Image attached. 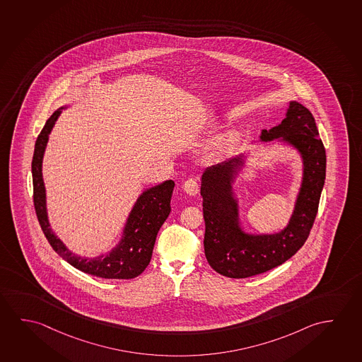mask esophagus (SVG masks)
Returning <instances> with one entry per match:
<instances>
[{"label":"esophagus","instance_id":"1","mask_svg":"<svg viewBox=\"0 0 362 362\" xmlns=\"http://www.w3.org/2000/svg\"><path fill=\"white\" fill-rule=\"evenodd\" d=\"M184 189L187 195L195 196L199 194L200 186H199V182L196 181L195 178H187L184 182Z\"/></svg>","mask_w":362,"mask_h":362}]
</instances>
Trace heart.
Returning a JSON list of instances; mask_svg holds the SVG:
<instances>
[{"label":"heart","instance_id":"1","mask_svg":"<svg viewBox=\"0 0 362 362\" xmlns=\"http://www.w3.org/2000/svg\"><path fill=\"white\" fill-rule=\"evenodd\" d=\"M230 144H231V137L230 136H224V137L218 138L216 144H215V147L218 151H223L226 147H229Z\"/></svg>","mask_w":362,"mask_h":362}]
</instances>
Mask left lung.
I'll use <instances>...</instances> for the list:
<instances>
[{
	"instance_id": "obj_1",
	"label": "left lung",
	"mask_w": 362,
	"mask_h": 362,
	"mask_svg": "<svg viewBox=\"0 0 362 362\" xmlns=\"http://www.w3.org/2000/svg\"><path fill=\"white\" fill-rule=\"evenodd\" d=\"M318 136L313 115L296 100L288 103L286 117L278 126L260 132L259 142L291 147L302 162L291 218L276 233H250L243 226L235 182L250 152H241L202 173L204 247L209 264L218 274L238 279L258 276L287 262L305 243L326 178V151Z\"/></svg>"
}]
</instances>
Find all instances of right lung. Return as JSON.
Masks as SVG:
<instances>
[{
	"label": "right lung",
	"mask_w": 362,
	"mask_h": 362,
	"mask_svg": "<svg viewBox=\"0 0 362 362\" xmlns=\"http://www.w3.org/2000/svg\"><path fill=\"white\" fill-rule=\"evenodd\" d=\"M70 107L71 104H65L50 115L35 144L31 170L35 210L41 229L52 249L76 269L105 279H132L139 276L149 264L157 233L171 213V197L175 182L173 180H166L161 184L144 189L138 195L127 216L119 239L110 252L92 258L71 252L54 233L49 223L46 189L42 178V160L49 136L63 110H68Z\"/></svg>",
	"instance_id": "add662e5"
}]
</instances>
